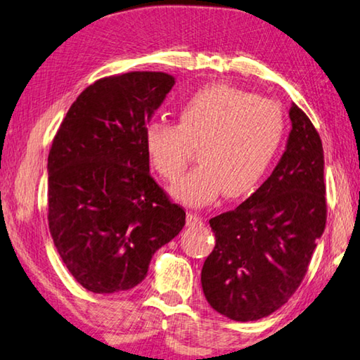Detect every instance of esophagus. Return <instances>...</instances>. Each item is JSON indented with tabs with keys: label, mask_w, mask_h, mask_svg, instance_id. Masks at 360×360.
Segmentation results:
<instances>
[{
	"label": "esophagus",
	"mask_w": 360,
	"mask_h": 360,
	"mask_svg": "<svg viewBox=\"0 0 360 360\" xmlns=\"http://www.w3.org/2000/svg\"><path fill=\"white\" fill-rule=\"evenodd\" d=\"M187 226L202 227L203 226V218L200 214L193 213V211H189V213H187Z\"/></svg>",
	"instance_id": "34e87169"
}]
</instances>
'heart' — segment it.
<instances>
[{
    "instance_id": "obj_1",
    "label": "heart",
    "mask_w": 360,
    "mask_h": 360,
    "mask_svg": "<svg viewBox=\"0 0 360 360\" xmlns=\"http://www.w3.org/2000/svg\"><path fill=\"white\" fill-rule=\"evenodd\" d=\"M285 136L282 107L229 84L198 89L179 108V124L152 122L144 146L165 181L181 178L198 147L200 165L171 187L191 207L214 202L222 192L238 198L252 192L276 160Z\"/></svg>"
}]
</instances>
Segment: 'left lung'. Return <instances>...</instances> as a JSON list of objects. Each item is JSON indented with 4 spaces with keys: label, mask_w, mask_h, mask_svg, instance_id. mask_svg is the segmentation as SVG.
I'll return each instance as SVG.
<instances>
[{
    "label": "left lung",
    "mask_w": 360,
    "mask_h": 360,
    "mask_svg": "<svg viewBox=\"0 0 360 360\" xmlns=\"http://www.w3.org/2000/svg\"><path fill=\"white\" fill-rule=\"evenodd\" d=\"M287 146L277 167L236 210L210 219L214 250L205 259V298L237 322L258 321L290 300L306 276L327 221L321 136L290 107Z\"/></svg>",
    "instance_id": "8db88e82"
}]
</instances>
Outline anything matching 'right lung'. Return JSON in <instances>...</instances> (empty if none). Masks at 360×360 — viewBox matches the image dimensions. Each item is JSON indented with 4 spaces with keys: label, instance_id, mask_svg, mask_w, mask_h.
I'll return each mask as SVG.
<instances>
[{
    "label": "right lung",
    "instance_id": "add662e5",
    "mask_svg": "<svg viewBox=\"0 0 360 360\" xmlns=\"http://www.w3.org/2000/svg\"><path fill=\"white\" fill-rule=\"evenodd\" d=\"M174 78L129 72L91 84L48 157L49 232L68 272L93 293L144 281L153 253L178 236L186 213L149 173L144 129Z\"/></svg>",
    "mask_w": 360,
    "mask_h": 360
}]
</instances>
